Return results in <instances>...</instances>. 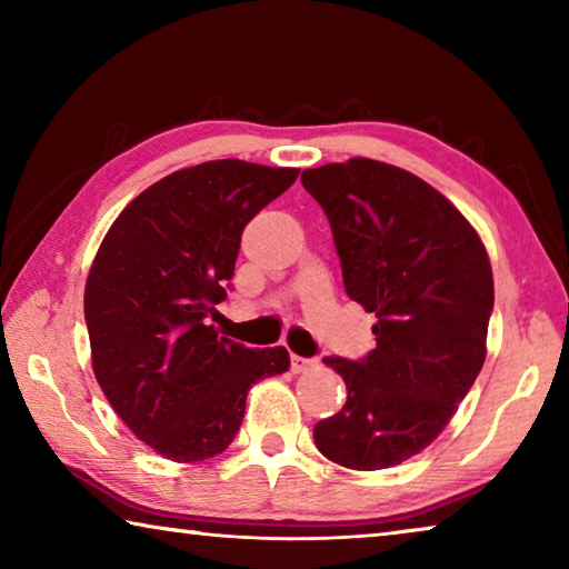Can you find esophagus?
Here are the masks:
<instances>
[{"label":"esophagus","instance_id":"obj_1","mask_svg":"<svg viewBox=\"0 0 569 569\" xmlns=\"http://www.w3.org/2000/svg\"><path fill=\"white\" fill-rule=\"evenodd\" d=\"M311 366H316V359H303V356H291V371L293 373H301L308 371Z\"/></svg>","mask_w":569,"mask_h":569}]
</instances>
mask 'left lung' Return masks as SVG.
Instances as JSON below:
<instances>
[{"mask_svg":"<svg viewBox=\"0 0 569 569\" xmlns=\"http://www.w3.org/2000/svg\"><path fill=\"white\" fill-rule=\"evenodd\" d=\"M331 223L351 301L377 313V349L329 356L349 397L313 427L349 469L401 465L435 441L479 377L495 281L469 220L411 172L369 158L303 170Z\"/></svg>","mask_w":569,"mask_h":569,"instance_id":"obj_1","label":"left lung"}]
</instances>
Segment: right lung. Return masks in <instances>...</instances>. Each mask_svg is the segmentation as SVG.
<instances>
[{"label":"right lung","instance_id":"right-lung-1","mask_svg":"<svg viewBox=\"0 0 569 569\" xmlns=\"http://www.w3.org/2000/svg\"><path fill=\"white\" fill-rule=\"evenodd\" d=\"M296 178V168L233 158L178 170L122 210L94 256L84 286L94 377L166 459L226 451L248 389L291 366L283 346L248 349L208 316L226 301L243 228Z\"/></svg>","mask_w":569,"mask_h":569}]
</instances>
